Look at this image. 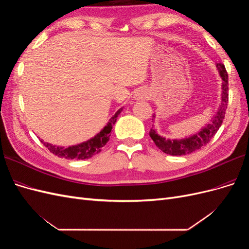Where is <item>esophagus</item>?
Instances as JSON below:
<instances>
[{
    "label": "esophagus",
    "instance_id": "34e87169",
    "mask_svg": "<svg viewBox=\"0 0 249 249\" xmlns=\"http://www.w3.org/2000/svg\"><path fill=\"white\" fill-rule=\"evenodd\" d=\"M149 97V91L147 89H139L138 91L136 92V94H135V99L136 100H139V101H143V100H147Z\"/></svg>",
    "mask_w": 249,
    "mask_h": 249
}]
</instances>
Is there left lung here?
I'll return each instance as SVG.
<instances>
[{
  "label": "left lung",
  "instance_id": "1",
  "mask_svg": "<svg viewBox=\"0 0 249 249\" xmlns=\"http://www.w3.org/2000/svg\"><path fill=\"white\" fill-rule=\"evenodd\" d=\"M217 69L223 81L221 95L222 102L220 104V107L218 108L217 114L214 116L212 123L207 124L205 127H202L198 133L193 135V136L178 140L166 139L160 136V135H158L154 129H150V138L153 139L155 144L159 147L163 153L171 156L189 155L195 152V150L200 149L202 146L207 145L210 140L215 136L218 129L221 126L229 103V76L227 70H225V67L222 63H217Z\"/></svg>",
  "mask_w": 249,
  "mask_h": 249
}]
</instances>
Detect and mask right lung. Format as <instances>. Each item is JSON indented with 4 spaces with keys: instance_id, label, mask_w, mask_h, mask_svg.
<instances>
[{
    "instance_id": "add662e5",
    "label": "right lung",
    "mask_w": 249,
    "mask_h": 249,
    "mask_svg": "<svg viewBox=\"0 0 249 249\" xmlns=\"http://www.w3.org/2000/svg\"><path fill=\"white\" fill-rule=\"evenodd\" d=\"M122 111H123V108H120L115 114L110 118L108 124L105 126L99 134L95 135L93 138L89 139L86 142L80 143V144L69 146V147H61V146L53 145L48 142H43V140H40V141L41 143H43V145L46 146L51 153L60 158H64V159H70V160L89 159V158H91L92 156L99 154L102 150V147L105 146V144L109 141V138L111 136L112 126L113 124H115L116 119Z\"/></svg>"
}]
</instances>
